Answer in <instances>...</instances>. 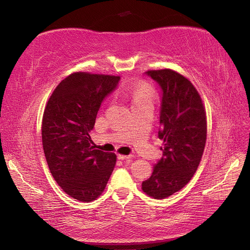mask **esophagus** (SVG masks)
Here are the masks:
<instances>
[{
	"label": "esophagus",
	"instance_id": "34e87169",
	"mask_svg": "<svg viewBox=\"0 0 250 250\" xmlns=\"http://www.w3.org/2000/svg\"><path fill=\"white\" fill-rule=\"evenodd\" d=\"M132 155H123V154H119L118 155V158L119 160H122V161H128L130 162L132 160Z\"/></svg>",
	"mask_w": 250,
	"mask_h": 250
}]
</instances>
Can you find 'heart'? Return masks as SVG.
Instances as JSON below:
<instances>
[{
  "mask_svg": "<svg viewBox=\"0 0 250 250\" xmlns=\"http://www.w3.org/2000/svg\"><path fill=\"white\" fill-rule=\"evenodd\" d=\"M130 95L133 99V104L143 102H152L154 90L148 82L140 81L130 88Z\"/></svg>",
  "mask_w": 250,
  "mask_h": 250,
  "instance_id": "obj_1",
  "label": "heart"
}]
</instances>
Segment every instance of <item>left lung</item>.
<instances>
[{"instance_id": "1", "label": "left lung", "mask_w": 250, "mask_h": 250, "mask_svg": "<svg viewBox=\"0 0 250 250\" xmlns=\"http://www.w3.org/2000/svg\"><path fill=\"white\" fill-rule=\"evenodd\" d=\"M146 74L162 88L158 138L164 147L142 190L164 199L181 190L197 170L207 142V115L197 89L183 75L170 69Z\"/></svg>"}]
</instances>
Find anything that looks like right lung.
<instances>
[{
    "label": "right lung",
    "instance_id": "add662e5",
    "mask_svg": "<svg viewBox=\"0 0 250 250\" xmlns=\"http://www.w3.org/2000/svg\"><path fill=\"white\" fill-rule=\"evenodd\" d=\"M120 77L73 73L54 89L43 111L42 138L52 176L72 198L99 197L116 166L115 153L96 149L89 132L105 97Z\"/></svg>",
    "mask_w": 250,
    "mask_h": 250
}]
</instances>
